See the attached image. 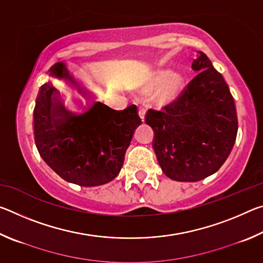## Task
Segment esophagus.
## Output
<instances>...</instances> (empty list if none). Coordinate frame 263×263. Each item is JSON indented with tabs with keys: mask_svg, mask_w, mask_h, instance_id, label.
<instances>
[{
	"mask_svg": "<svg viewBox=\"0 0 263 263\" xmlns=\"http://www.w3.org/2000/svg\"><path fill=\"white\" fill-rule=\"evenodd\" d=\"M138 114H139V116H140V118H141V121L144 122V119H145V114H146V109L145 108H140L138 109Z\"/></svg>",
	"mask_w": 263,
	"mask_h": 263,
	"instance_id": "obj_1",
	"label": "esophagus"
}]
</instances>
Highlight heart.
I'll use <instances>...</instances> for the list:
<instances>
[{"label":"heart","mask_w":263,"mask_h":263,"mask_svg":"<svg viewBox=\"0 0 263 263\" xmlns=\"http://www.w3.org/2000/svg\"><path fill=\"white\" fill-rule=\"evenodd\" d=\"M164 84L163 90L160 95V101L163 103L175 100L183 88V79L180 74L173 73L172 70H160L154 74L147 82L145 83L144 90H154Z\"/></svg>","instance_id":"heart-1"}]
</instances>
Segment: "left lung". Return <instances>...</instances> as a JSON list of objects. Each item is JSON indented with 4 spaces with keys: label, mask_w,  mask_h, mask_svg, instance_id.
<instances>
[{
    "label": "left lung",
    "mask_w": 263,
    "mask_h": 263,
    "mask_svg": "<svg viewBox=\"0 0 263 263\" xmlns=\"http://www.w3.org/2000/svg\"><path fill=\"white\" fill-rule=\"evenodd\" d=\"M191 68L197 75L179 99L145 116L154 131L160 167L169 179L180 182L215 174L232 151L238 132L234 100L222 75L201 51Z\"/></svg>",
    "instance_id": "1"
}]
</instances>
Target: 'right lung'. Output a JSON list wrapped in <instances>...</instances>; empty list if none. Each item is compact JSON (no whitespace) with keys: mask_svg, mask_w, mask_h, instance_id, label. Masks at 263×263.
<instances>
[{"mask_svg":"<svg viewBox=\"0 0 263 263\" xmlns=\"http://www.w3.org/2000/svg\"><path fill=\"white\" fill-rule=\"evenodd\" d=\"M50 75L65 80L87 99V90L69 74L64 62L53 66ZM83 110L81 114L68 110L53 83L44 84L33 110L35 146L61 179L81 186L102 185L121 172L141 119L135 104L117 111L90 100Z\"/></svg>","mask_w":263,"mask_h":263,"instance_id":"obj_1","label":"right lung"}]
</instances>
